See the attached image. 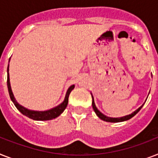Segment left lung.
Returning <instances> with one entry per match:
<instances>
[{
    "mask_svg": "<svg viewBox=\"0 0 158 158\" xmlns=\"http://www.w3.org/2000/svg\"><path fill=\"white\" fill-rule=\"evenodd\" d=\"M92 98H93V103H92V106H93V108H94V111H95V113L97 114V115L98 116L101 120H104V121H107V122H121V121H125V120H130V119H131V118L133 117V116H135L136 114H137L139 111L140 110V109L142 108V106H140L139 109H137V110H135V112H133L132 114H130V115H125V116H124V117H120V118H110V117H107V116H106V115H104L102 113H101L100 111H99L98 110V108L96 107V106H95V103H94V97H93V95H92Z\"/></svg>",
    "mask_w": 158,
    "mask_h": 158,
    "instance_id": "1",
    "label": "left lung"
}]
</instances>
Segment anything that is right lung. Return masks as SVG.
Segmentation results:
<instances>
[{
  "instance_id": "obj_1",
  "label": "right lung",
  "mask_w": 158,
  "mask_h": 158,
  "mask_svg": "<svg viewBox=\"0 0 158 158\" xmlns=\"http://www.w3.org/2000/svg\"><path fill=\"white\" fill-rule=\"evenodd\" d=\"M7 71H9V65L8 68H7ZM7 87H8L9 94H10V99L12 100L14 104L15 105L17 109H18L23 115H26L27 117L35 120H52V119L56 118L57 116H59V115L64 111V109L66 108L67 105H68L69 95V94H70V92L74 89V85H72V86L69 87V89H68V91H67L66 93V95H65L64 102H63L60 105H59L58 106H56V107L53 108L52 110H46V111H35V110H28V109H26V108H24L21 105H19V104L16 102L15 98V97H14L13 95V93L11 91L10 84V78H9V73L8 74H7Z\"/></svg>"
}]
</instances>
